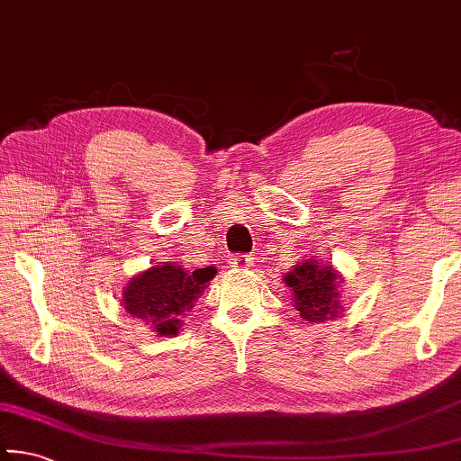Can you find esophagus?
I'll use <instances>...</instances> for the list:
<instances>
[{"instance_id": "1", "label": "esophagus", "mask_w": 461, "mask_h": 461, "mask_svg": "<svg viewBox=\"0 0 461 461\" xmlns=\"http://www.w3.org/2000/svg\"><path fill=\"white\" fill-rule=\"evenodd\" d=\"M230 264L233 268H248V267H252V258L246 254H233L230 258Z\"/></svg>"}]
</instances>
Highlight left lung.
Here are the masks:
<instances>
[{
	"label": "left lung",
	"instance_id": "1",
	"mask_svg": "<svg viewBox=\"0 0 461 461\" xmlns=\"http://www.w3.org/2000/svg\"><path fill=\"white\" fill-rule=\"evenodd\" d=\"M293 293V305L307 323H323L341 311V272L319 260L296 262L283 278Z\"/></svg>",
	"mask_w": 461,
	"mask_h": 461
}]
</instances>
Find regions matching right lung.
<instances>
[{"label": "right lung", "mask_w": 461, "mask_h": 461, "mask_svg": "<svg viewBox=\"0 0 461 461\" xmlns=\"http://www.w3.org/2000/svg\"><path fill=\"white\" fill-rule=\"evenodd\" d=\"M207 280L209 276H201L199 270L189 272L175 262H158L123 286V309L156 335L175 338L183 327V315L194 307Z\"/></svg>", "instance_id": "right-lung-1"}]
</instances>
